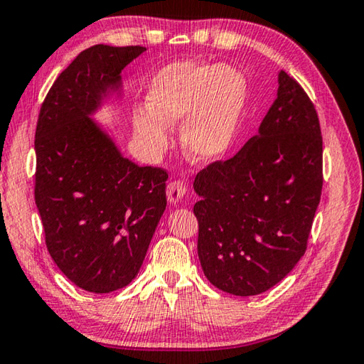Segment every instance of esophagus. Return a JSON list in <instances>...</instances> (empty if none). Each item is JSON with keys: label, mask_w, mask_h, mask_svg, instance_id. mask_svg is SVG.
I'll list each match as a JSON object with an SVG mask.
<instances>
[{"label": "esophagus", "mask_w": 364, "mask_h": 364, "mask_svg": "<svg viewBox=\"0 0 364 364\" xmlns=\"http://www.w3.org/2000/svg\"><path fill=\"white\" fill-rule=\"evenodd\" d=\"M187 195V187L186 183L182 181H176V182H171L168 186V200L171 205H178L183 198H186Z\"/></svg>", "instance_id": "obj_1"}]
</instances>
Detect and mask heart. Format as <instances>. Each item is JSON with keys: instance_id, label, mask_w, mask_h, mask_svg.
Here are the masks:
<instances>
[{"instance_id": "obj_1", "label": "heart", "mask_w": 364, "mask_h": 364, "mask_svg": "<svg viewBox=\"0 0 364 364\" xmlns=\"http://www.w3.org/2000/svg\"><path fill=\"white\" fill-rule=\"evenodd\" d=\"M250 85L240 70L203 62H176L153 76L149 110L132 114V127L151 155L169 146V129L181 124L183 153L195 164L220 161L243 126Z\"/></svg>"}]
</instances>
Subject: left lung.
Wrapping results in <instances>:
<instances>
[{
  "label": "left lung",
  "mask_w": 364,
  "mask_h": 364,
  "mask_svg": "<svg viewBox=\"0 0 364 364\" xmlns=\"http://www.w3.org/2000/svg\"><path fill=\"white\" fill-rule=\"evenodd\" d=\"M320 121L286 72L256 136L195 177L198 257L209 283L256 296L288 275L307 250L323 187Z\"/></svg>",
  "instance_id": "8db88e82"
}]
</instances>
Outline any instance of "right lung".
<instances>
[{
  "mask_svg": "<svg viewBox=\"0 0 364 364\" xmlns=\"http://www.w3.org/2000/svg\"><path fill=\"white\" fill-rule=\"evenodd\" d=\"M142 46L95 44L59 75L35 134V201L46 246L78 288L105 294L129 284L168 205L166 171L139 166L95 121L123 99V72Z\"/></svg>",
  "mask_w": 364,
  "mask_h": 364,
  "instance_id": "add662e5",
  "label": "right lung"
}]
</instances>
